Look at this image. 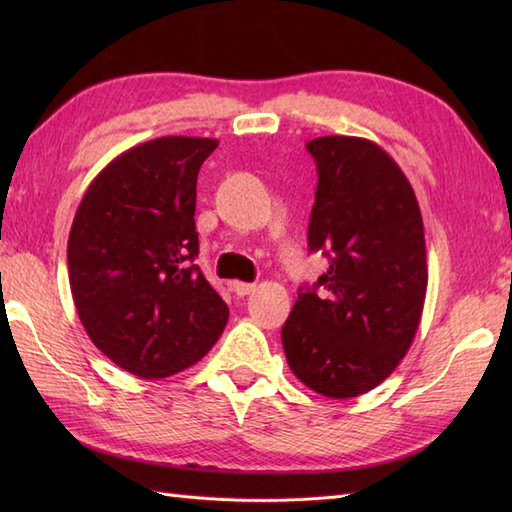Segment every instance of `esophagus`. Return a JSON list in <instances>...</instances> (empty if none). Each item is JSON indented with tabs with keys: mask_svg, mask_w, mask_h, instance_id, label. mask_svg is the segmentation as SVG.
Here are the masks:
<instances>
[{
	"mask_svg": "<svg viewBox=\"0 0 512 512\" xmlns=\"http://www.w3.org/2000/svg\"><path fill=\"white\" fill-rule=\"evenodd\" d=\"M255 284H246V281H233L231 284V290L235 292L237 297H246V295H250V292H255Z\"/></svg>",
	"mask_w": 512,
	"mask_h": 512,
	"instance_id": "34e87169",
	"label": "esophagus"
}]
</instances>
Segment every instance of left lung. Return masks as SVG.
<instances>
[{"label":"left lung","instance_id":"8db88e82","mask_svg":"<svg viewBox=\"0 0 512 512\" xmlns=\"http://www.w3.org/2000/svg\"><path fill=\"white\" fill-rule=\"evenodd\" d=\"M306 147L319 173L308 246L330 268L299 290L281 343L303 385L345 400L383 383L418 332L429 281L424 226L416 193L383 147L358 136Z\"/></svg>","mask_w":512,"mask_h":512}]
</instances>
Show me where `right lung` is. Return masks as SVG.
I'll return each mask as SVG.
<instances>
[{
  "instance_id": "1",
  "label": "right lung",
  "mask_w": 512,
  "mask_h": 512,
  "mask_svg": "<svg viewBox=\"0 0 512 512\" xmlns=\"http://www.w3.org/2000/svg\"><path fill=\"white\" fill-rule=\"evenodd\" d=\"M217 140L162 136L123 151L85 191L68 237L76 312L125 372L167 378L220 339L228 306L191 264L195 184Z\"/></svg>"
}]
</instances>
